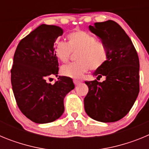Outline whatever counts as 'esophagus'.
<instances>
[{
	"label": "esophagus",
	"instance_id": "esophagus-1",
	"mask_svg": "<svg viewBox=\"0 0 149 149\" xmlns=\"http://www.w3.org/2000/svg\"><path fill=\"white\" fill-rule=\"evenodd\" d=\"M73 81H74V84H75L76 86H77V85H78V84H80L81 83V81H78V80H75V79H74Z\"/></svg>",
	"mask_w": 149,
	"mask_h": 149
}]
</instances>
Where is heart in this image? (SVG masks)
I'll list each match as a JSON object with an SVG mask.
<instances>
[{
	"instance_id": "obj_1",
	"label": "heart",
	"mask_w": 149,
	"mask_h": 149,
	"mask_svg": "<svg viewBox=\"0 0 149 149\" xmlns=\"http://www.w3.org/2000/svg\"><path fill=\"white\" fill-rule=\"evenodd\" d=\"M68 42L56 41L54 52L56 58L62 63H66L72 52H78V62L63 65L61 72L64 76L74 79L83 77L89 69L98 70L104 65L109 56L108 49L104 43L97 42L94 36L83 30H76L67 35Z\"/></svg>"
}]
</instances>
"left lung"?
Masks as SVG:
<instances>
[{
  "instance_id": "obj_1",
  "label": "left lung",
  "mask_w": 149,
  "mask_h": 149,
  "mask_svg": "<svg viewBox=\"0 0 149 149\" xmlns=\"http://www.w3.org/2000/svg\"><path fill=\"white\" fill-rule=\"evenodd\" d=\"M108 49L107 61L93 73L103 82L86 81L89 92L84 98V109L92 119L114 122L125 116L139 92V61L131 39L119 24L112 20L89 25Z\"/></svg>"
}]
</instances>
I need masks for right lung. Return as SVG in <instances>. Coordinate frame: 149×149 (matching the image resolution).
Instances as JSON below:
<instances>
[{"mask_svg":"<svg viewBox=\"0 0 149 149\" xmlns=\"http://www.w3.org/2000/svg\"><path fill=\"white\" fill-rule=\"evenodd\" d=\"M63 33L58 26L41 24L20 41L14 54L11 69L14 96L22 113L35 123L59 119L64 112V98L74 88L72 79L65 76H59L53 85L46 81L58 74L54 45Z\"/></svg>","mask_w":149,"mask_h":149,"instance_id":"1","label":"right lung"}]
</instances>
